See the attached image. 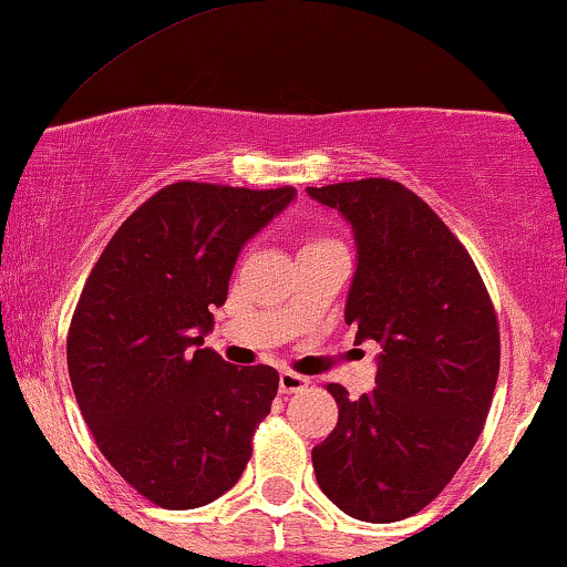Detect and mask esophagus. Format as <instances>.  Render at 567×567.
I'll use <instances>...</instances> for the list:
<instances>
[{
  "instance_id": "1",
  "label": "esophagus",
  "mask_w": 567,
  "mask_h": 567,
  "mask_svg": "<svg viewBox=\"0 0 567 567\" xmlns=\"http://www.w3.org/2000/svg\"><path fill=\"white\" fill-rule=\"evenodd\" d=\"M308 379L306 375L295 373V370H281V381H278V386H281L284 394H295V392H302V389H308Z\"/></svg>"
}]
</instances>
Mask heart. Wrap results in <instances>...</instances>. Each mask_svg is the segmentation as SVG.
Instances as JSON below:
<instances>
[{
  "label": "heart",
  "instance_id": "heart-1",
  "mask_svg": "<svg viewBox=\"0 0 567 567\" xmlns=\"http://www.w3.org/2000/svg\"><path fill=\"white\" fill-rule=\"evenodd\" d=\"M310 243H316V240H310Z\"/></svg>",
  "mask_w": 567,
  "mask_h": 567
}]
</instances>
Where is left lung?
Returning <instances> with one entry per match:
<instances>
[{
  "label": "left lung",
  "instance_id": "left-lung-1",
  "mask_svg": "<svg viewBox=\"0 0 567 567\" xmlns=\"http://www.w3.org/2000/svg\"><path fill=\"white\" fill-rule=\"evenodd\" d=\"M354 227L346 324L381 343L375 389L327 383L338 424L313 446L321 492L362 522L419 514L476 446L501 373V324L467 248L389 178L308 188Z\"/></svg>",
  "mask_w": 567,
  "mask_h": 567
}]
</instances>
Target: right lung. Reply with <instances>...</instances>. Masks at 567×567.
<instances>
[{
    "label": "right lung",
    "mask_w": 567,
    "mask_h": 567,
    "mask_svg": "<svg viewBox=\"0 0 567 567\" xmlns=\"http://www.w3.org/2000/svg\"><path fill=\"white\" fill-rule=\"evenodd\" d=\"M291 199V186H164L121 224L83 286L66 332L72 392L105 460L162 508L213 503L251 460L278 370L235 368L199 346L243 243Z\"/></svg>",
    "instance_id": "right-lung-1"
}]
</instances>
